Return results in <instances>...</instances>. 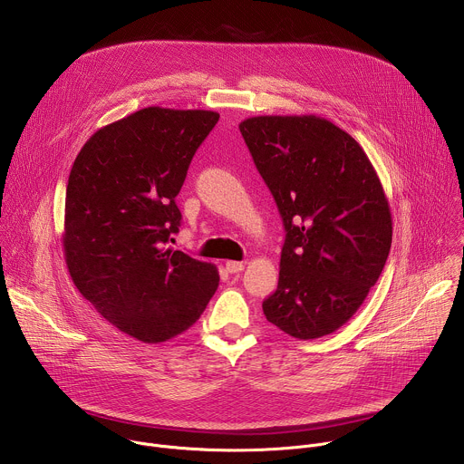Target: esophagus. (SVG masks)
Here are the masks:
<instances>
[{
	"instance_id": "1",
	"label": "esophagus",
	"mask_w": 464,
	"mask_h": 464,
	"mask_svg": "<svg viewBox=\"0 0 464 464\" xmlns=\"http://www.w3.org/2000/svg\"><path fill=\"white\" fill-rule=\"evenodd\" d=\"M226 270L229 274H238V272L244 270V262H240V260H227L226 262Z\"/></svg>"
}]
</instances>
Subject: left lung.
<instances>
[{
    "mask_svg": "<svg viewBox=\"0 0 464 464\" xmlns=\"http://www.w3.org/2000/svg\"><path fill=\"white\" fill-rule=\"evenodd\" d=\"M286 231L270 323L299 340L333 334L376 285L392 240L380 178L345 130L317 115L238 124Z\"/></svg>",
    "mask_w": 464,
    "mask_h": 464,
    "instance_id": "left-lung-1",
    "label": "left lung"
}]
</instances>
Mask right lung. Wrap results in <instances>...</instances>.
<instances>
[{
	"label": "right lung",
	"instance_id": "obj_1",
	"mask_svg": "<svg viewBox=\"0 0 464 464\" xmlns=\"http://www.w3.org/2000/svg\"><path fill=\"white\" fill-rule=\"evenodd\" d=\"M209 110L149 106L102 126L81 149L65 188L63 255L93 308L121 333L161 343L192 326L218 270L165 247L194 152L218 122Z\"/></svg>",
	"mask_w": 464,
	"mask_h": 464
}]
</instances>
